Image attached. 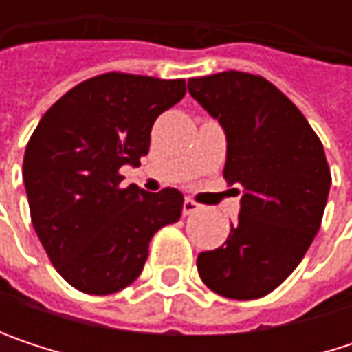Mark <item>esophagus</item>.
I'll use <instances>...</instances> for the list:
<instances>
[{
    "instance_id": "34e87169",
    "label": "esophagus",
    "mask_w": 352,
    "mask_h": 352,
    "mask_svg": "<svg viewBox=\"0 0 352 352\" xmlns=\"http://www.w3.org/2000/svg\"><path fill=\"white\" fill-rule=\"evenodd\" d=\"M201 210V206L197 204V201H193L191 197H187L185 201H183V214L185 216H191V214H195V212H199Z\"/></svg>"
}]
</instances>
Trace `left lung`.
I'll return each instance as SVG.
<instances>
[{"instance_id":"obj_1","label":"left lung","mask_w":352,"mask_h":352,"mask_svg":"<svg viewBox=\"0 0 352 352\" xmlns=\"http://www.w3.org/2000/svg\"><path fill=\"white\" fill-rule=\"evenodd\" d=\"M187 87L222 124L224 179L243 187L239 222L220 248L199 252V277L230 300L263 298L292 275L320 230L332 181L324 146L294 102L261 75L224 71L193 77Z\"/></svg>"}]
</instances>
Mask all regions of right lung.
<instances>
[{
    "instance_id": "right-lung-1",
    "label": "right lung",
    "mask_w": 352,
    "mask_h": 352,
    "mask_svg": "<svg viewBox=\"0 0 352 352\" xmlns=\"http://www.w3.org/2000/svg\"><path fill=\"white\" fill-rule=\"evenodd\" d=\"M185 96V79L130 73L91 77L42 116L24 155L36 234L75 289L107 296L130 285L148 243L183 210V193L122 187L120 169L140 165L155 120Z\"/></svg>"
}]
</instances>
